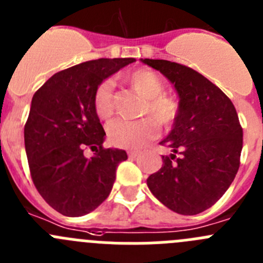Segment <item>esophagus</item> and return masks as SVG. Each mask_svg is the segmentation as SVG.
Masks as SVG:
<instances>
[{
	"mask_svg": "<svg viewBox=\"0 0 263 263\" xmlns=\"http://www.w3.org/2000/svg\"><path fill=\"white\" fill-rule=\"evenodd\" d=\"M139 155H141V153H138V151H129V153H127V156H129L130 159H136L138 158Z\"/></svg>",
	"mask_w": 263,
	"mask_h": 263,
	"instance_id": "34e87169",
	"label": "esophagus"
}]
</instances>
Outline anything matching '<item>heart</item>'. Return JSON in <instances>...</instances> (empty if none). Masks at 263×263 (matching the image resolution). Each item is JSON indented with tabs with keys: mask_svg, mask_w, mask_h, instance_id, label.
Instances as JSON below:
<instances>
[{
	"mask_svg": "<svg viewBox=\"0 0 263 263\" xmlns=\"http://www.w3.org/2000/svg\"><path fill=\"white\" fill-rule=\"evenodd\" d=\"M125 82L133 87L141 96L144 104L142 115L150 116L151 119L137 121L115 120L107 126V136L110 144L126 150H138L155 138L156 125L159 127H171L179 117L180 105L175 99L164 95V82L154 71L147 69H138L125 74ZM93 107L99 119L108 120L115 112V90L109 79L98 84L93 93ZM154 121L156 122H153Z\"/></svg>",
	"mask_w": 263,
	"mask_h": 263,
	"instance_id": "heart-1",
	"label": "heart"
}]
</instances>
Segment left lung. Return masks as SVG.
Masks as SVG:
<instances>
[{
	"label": "left lung",
	"mask_w": 263,
	"mask_h": 263,
	"mask_svg": "<svg viewBox=\"0 0 263 263\" xmlns=\"http://www.w3.org/2000/svg\"><path fill=\"white\" fill-rule=\"evenodd\" d=\"M142 62L160 71L180 98L179 117L160 144L172 148L147 179L154 196L175 213L196 215L220 199L240 167L242 127L235 105L218 86L185 65Z\"/></svg>",
	"instance_id": "8db88e82"
}]
</instances>
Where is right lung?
<instances>
[{
	"mask_svg": "<svg viewBox=\"0 0 263 263\" xmlns=\"http://www.w3.org/2000/svg\"><path fill=\"white\" fill-rule=\"evenodd\" d=\"M136 59H99L59 71L35 92L25 125L31 177L40 196L66 216L91 213L109 196L127 155L104 148L93 107L98 84ZM96 153L91 158L84 150Z\"/></svg>",
	"mask_w": 263,
	"mask_h": 263,
	"instance_id": "right-lung-1",
	"label": "right lung"
}]
</instances>
